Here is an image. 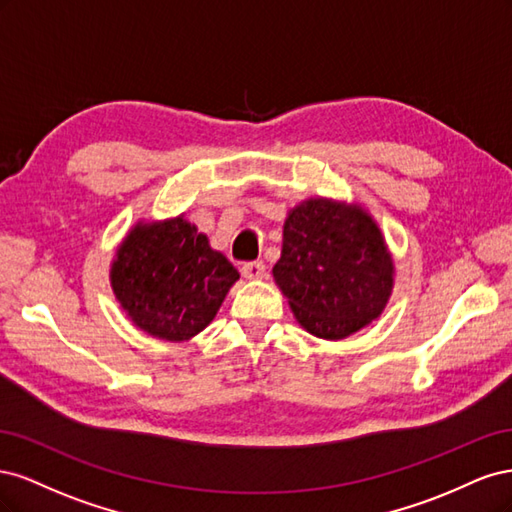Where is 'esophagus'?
Wrapping results in <instances>:
<instances>
[{"label":"esophagus","instance_id":"obj_1","mask_svg":"<svg viewBox=\"0 0 512 512\" xmlns=\"http://www.w3.org/2000/svg\"><path fill=\"white\" fill-rule=\"evenodd\" d=\"M241 273L245 280H262L267 273V267L262 260H252V262H245V265L241 267Z\"/></svg>","mask_w":512,"mask_h":512}]
</instances>
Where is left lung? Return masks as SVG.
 <instances>
[{
  "label": "left lung",
  "instance_id": "8db88e82",
  "mask_svg": "<svg viewBox=\"0 0 512 512\" xmlns=\"http://www.w3.org/2000/svg\"><path fill=\"white\" fill-rule=\"evenodd\" d=\"M393 273L382 232L363 207L307 198L288 213L273 277L307 333L344 339L367 327L389 303Z\"/></svg>",
  "mask_w": 512,
  "mask_h": 512
}]
</instances>
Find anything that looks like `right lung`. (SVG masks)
Listing matches in <instances>:
<instances>
[{"mask_svg": "<svg viewBox=\"0 0 512 512\" xmlns=\"http://www.w3.org/2000/svg\"><path fill=\"white\" fill-rule=\"evenodd\" d=\"M237 280V269L183 215L138 222L111 265L113 292L130 320L166 342L203 331Z\"/></svg>", "mask_w": 512, "mask_h": 512, "instance_id": "obj_1", "label": "right lung"}]
</instances>
